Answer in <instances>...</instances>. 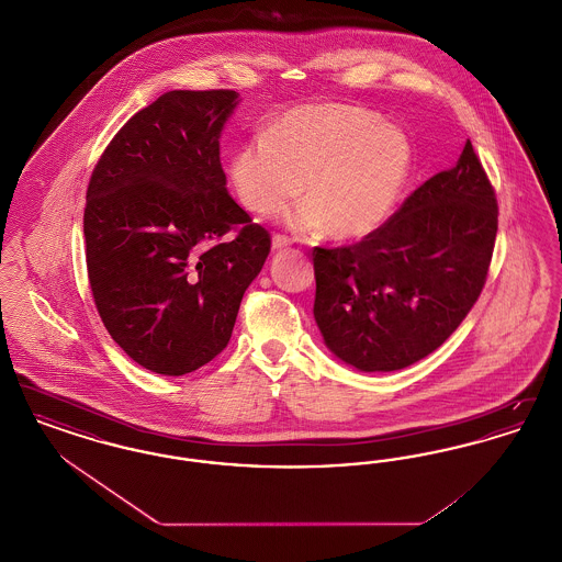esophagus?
Listing matches in <instances>:
<instances>
[{
  "label": "esophagus",
  "instance_id": "1",
  "mask_svg": "<svg viewBox=\"0 0 562 562\" xmlns=\"http://www.w3.org/2000/svg\"><path fill=\"white\" fill-rule=\"evenodd\" d=\"M286 246H289V240H286V238H282V236H273V240H271V250H273V252L286 250Z\"/></svg>",
  "mask_w": 562,
  "mask_h": 562
}]
</instances>
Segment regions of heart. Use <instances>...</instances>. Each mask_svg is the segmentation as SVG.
I'll use <instances>...</instances> for the list:
<instances>
[{
	"instance_id": "obj_1",
	"label": "heart",
	"mask_w": 562,
	"mask_h": 562,
	"mask_svg": "<svg viewBox=\"0 0 562 562\" xmlns=\"http://www.w3.org/2000/svg\"><path fill=\"white\" fill-rule=\"evenodd\" d=\"M415 149L404 131L367 109L316 103L278 115L229 161L241 204L280 213L307 198L286 223L296 232L326 229L337 240H362L394 214L411 181Z\"/></svg>"
}]
</instances>
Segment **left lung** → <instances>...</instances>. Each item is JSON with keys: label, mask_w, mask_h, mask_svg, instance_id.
<instances>
[{"label": "left lung", "mask_w": 562, "mask_h": 562, "mask_svg": "<svg viewBox=\"0 0 562 562\" xmlns=\"http://www.w3.org/2000/svg\"><path fill=\"white\" fill-rule=\"evenodd\" d=\"M497 200L468 140L449 170L415 189L373 236L316 248L314 318L335 358L401 371L440 348L481 294Z\"/></svg>", "instance_id": "8db88e82"}]
</instances>
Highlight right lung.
I'll return each mask as SVG.
<instances>
[{"label": "right lung", "mask_w": 562, "mask_h": 562, "mask_svg": "<svg viewBox=\"0 0 562 562\" xmlns=\"http://www.w3.org/2000/svg\"><path fill=\"white\" fill-rule=\"evenodd\" d=\"M236 90H172L140 109L97 164L86 266L111 339L151 373H193L229 344L269 234L227 193L218 138ZM234 226V241L220 238Z\"/></svg>", "instance_id": "1"}]
</instances>
